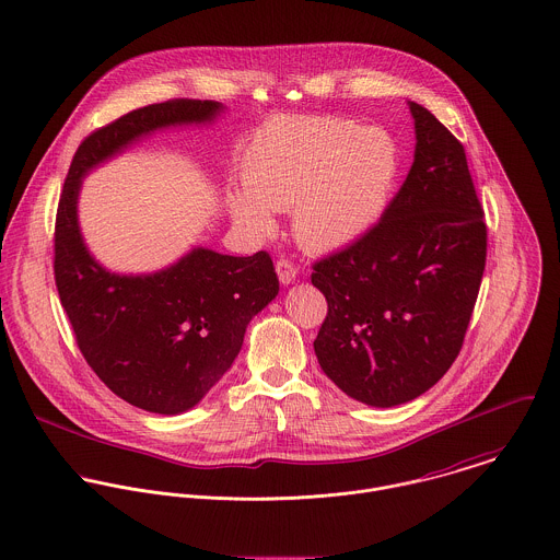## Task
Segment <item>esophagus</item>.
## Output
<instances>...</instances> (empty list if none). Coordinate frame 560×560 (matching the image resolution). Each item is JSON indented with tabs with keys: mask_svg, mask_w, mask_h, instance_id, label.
Instances as JSON below:
<instances>
[{
	"mask_svg": "<svg viewBox=\"0 0 560 560\" xmlns=\"http://www.w3.org/2000/svg\"><path fill=\"white\" fill-rule=\"evenodd\" d=\"M276 271H278V280H280V284H284V287L293 284V282H295V278H298V267H295L293 262L284 260V258H282V260H278Z\"/></svg>",
	"mask_w": 560,
	"mask_h": 560,
	"instance_id": "esophagus-1",
	"label": "esophagus"
}]
</instances>
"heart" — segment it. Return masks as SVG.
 <instances>
[{"mask_svg": "<svg viewBox=\"0 0 560 560\" xmlns=\"http://www.w3.org/2000/svg\"><path fill=\"white\" fill-rule=\"evenodd\" d=\"M400 172L397 140L382 127L345 118H289L267 125L241 160L245 191L229 211L245 233L265 237L273 211L293 207V233L334 252L369 235L384 218Z\"/></svg>", "mask_w": 560, "mask_h": 560, "instance_id": "b5f03b06", "label": "heart"}]
</instances>
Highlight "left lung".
<instances>
[{"instance_id":"left-lung-1","label":"left lung","mask_w":560,"mask_h":560,"mask_svg":"<svg viewBox=\"0 0 560 560\" xmlns=\"http://www.w3.org/2000/svg\"><path fill=\"white\" fill-rule=\"evenodd\" d=\"M416 149L380 224L315 262L327 300L315 340L323 373L351 399L395 407L451 369L472 317L487 229L462 142L409 101Z\"/></svg>"}]
</instances>
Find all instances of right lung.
Returning <instances> with one entry per match:
<instances>
[{
    "instance_id": "obj_1",
    "label": "right lung",
    "mask_w": 560,
    "mask_h": 560,
    "mask_svg": "<svg viewBox=\"0 0 560 560\" xmlns=\"http://www.w3.org/2000/svg\"><path fill=\"white\" fill-rule=\"evenodd\" d=\"M222 112L218 101L174 98L120 116L81 142L60 196L54 271L78 347L114 395L153 413L205 399L240 355L249 320L276 300L278 276L267 252L209 247H191L155 273L109 271L81 235V180L155 131L209 125Z\"/></svg>"
}]
</instances>
